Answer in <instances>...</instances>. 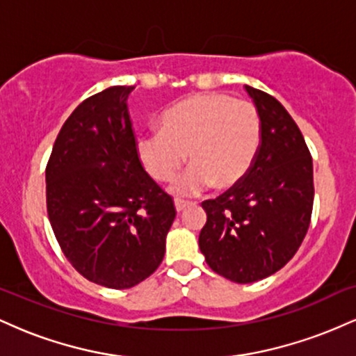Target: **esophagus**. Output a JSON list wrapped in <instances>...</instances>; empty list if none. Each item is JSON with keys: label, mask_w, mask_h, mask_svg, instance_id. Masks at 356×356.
Returning <instances> with one entry per match:
<instances>
[{"label": "esophagus", "mask_w": 356, "mask_h": 356, "mask_svg": "<svg viewBox=\"0 0 356 356\" xmlns=\"http://www.w3.org/2000/svg\"><path fill=\"white\" fill-rule=\"evenodd\" d=\"M174 204H175V211H177V212H182L184 209H186V207H189V206H191V202L179 201V199H177V201H175Z\"/></svg>", "instance_id": "34e87169"}]
</instances>
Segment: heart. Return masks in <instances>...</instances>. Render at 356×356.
Instances as JSON below:
<instances>
[{
  "instance_id": "heart-1",
  "label": "heart",
  "mask_w": 356,
  "mask_h": 356,
  "mask_svg": "<svg viewBox=\"0 0 356 356\" xmlns=\"http://www.w3.org/2000/svg\"><path fill=\"white\" fill-rule=\"evenodd\" d=\"M161 130L138 134L136 150L147 174L170 181L184 161L191 167L175 179V195L201 194L214 184L229 189L246 177L263 138L259 112L251 102L226 93H197L165 110Z\"/></svg>"
}]
</instances>
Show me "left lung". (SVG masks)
Instances as JSON below:
<instances>
[{"label": "left lung", "mask_w": 356, "mask_h": 356, "mask_svg": "<svg viewBox=\"0 0 356 356\" xmlns=\"http://www.w3.org/2000/svg\"><path fill=\"white\" fill-rule=\"evenodd\" d=\"M263 125L246 177L204 201L199 248L212 271L234 283L275 275L295 256L313 209V161L291 115L275 97L246 85Z\"/></svg>", "instance_id": "8db88e82"}]
</instances>
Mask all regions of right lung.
Segmentation results:
<instances>
[{
  "label": "right lung",
  "instance_id": "obj_1",
  "mask_svg": "<svg viewBox=\"0 0 356 356\" xmlns=\"http://www.w3.org/2000/svg\"><path fill=\"white\" fill-rule=\"evenodd\" d=\"M115 85L83 100L61 127L47 165V209L65 256L88 281L132 288L164 259L172 197L136 150L129 95Z\"/></svg>",
  "mask_w": 356,
  "mask_h": 356
}]
</instances>
